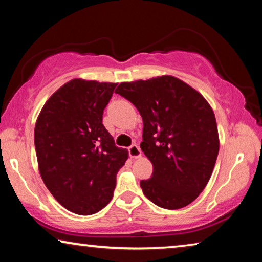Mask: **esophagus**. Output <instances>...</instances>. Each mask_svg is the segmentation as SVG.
Listing matches in <instances>:
<instances>
[{"label":"esophagus","instance_id":"34e87169","mask_svg":"<svg viewBox=\"0 0 262 262\" xmlns=\"http://www.w3.org/2000/svg\"><path fill=\"white\" fill-rule=\"evenodd\" d=\"M128 152H129L130 159H139V157H141V149L138 144H132L128 148Z\"/></svg>","mask_w":262,"mask_h":262}]
</instances>
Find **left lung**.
<instances>
[{"label":"left lung","mask_w":262,"mask_h":262,"mask_svg":"<svg viewBox=\"0 0 262 262\" xmlns=\"http://www.w3.org/2000/svg\"><path fill=\"white\" fill-rule=\"evenodd\" d=\"M115 93L143 120L140 147L152 175L140 182L149 201L177 210L196 199L212 175L219 151L213 111L196 90L171 76L121 82Z\"/></svg>","instance_id":"1"}]
</instances>
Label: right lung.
Returning <instances> with one entry per match:
<instances>
[{"label": "right lung", "mask_w": 262, "mask_h": 262, "mask_svg": "<svg viewBox=\"0 0 262 262\" xmlns=\"http://www.w3.org/2000/svg\"><path fill=\"white\" fill-rule=\"evenodd\" d=\"M116 84L73 79L45 103L35 127L39 172L65 209L89 215L113 197L116 173L128 159L102 124Z\"/></svg>", "instance_id": "obj_1"}]
</instances>
